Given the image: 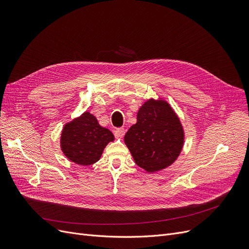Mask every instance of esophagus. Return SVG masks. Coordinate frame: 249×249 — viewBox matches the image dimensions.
Returning <instances> with one entry per match:
<instances>
[{"instance_id": "obj_1", "label": "esophagus", "mask_w": 249, "mask_h": 249, "mask_svg": "<svg viewBox=\"0 0 249 249\" xmlns=\"http://www.w3.org/2000/svg\"><path fill=\"white\" fill-rule=\"evenodd\" d=\"M115 135L116 137L122 138L125 135V129L124 128H118L115 130Z\"/></svg>"}]
</instances>
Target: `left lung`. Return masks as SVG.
<instances>
[{
  "mask_svg": "<svg viewBox=\"0 0 249 249\" xmlns=\"http://www.w3.org/2000/svg\"><path fill=\"white\" fill-rule=\"evenodd\" d=\"M124 141L136 164L152 173L177 160L184 143V132L167 103L150 100L138 111L137 122L130 127Z\"/></svg>",
  "mask_w": 249,
  "mask_h": 249,
  "instance_id": "1",
  "label": "left lung"
}]
</instances>
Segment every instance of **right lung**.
<instances>
[{
  "label": "right lung",
  "instance_id": "add662e5",
  "mask_svg": "<svg viewBox=\"0 0 249 249\" xmlns=\"http://www.w3.org/2000/svg\"><path fill=\"white\" fill-rule=\"evenodd\" d=\"M114 135L100 126L95 116L86 112L64 126L61 133V149L71 161L89 165L98 161L104 148Z\"/></svg>",
  "mask_w": 249,
  "mask_h": 249
}]
</instances>
